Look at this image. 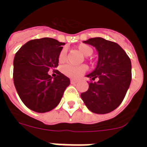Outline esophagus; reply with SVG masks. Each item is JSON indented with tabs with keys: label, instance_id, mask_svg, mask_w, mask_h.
<instances>
[{
	"label": "esophagus",
	"instance_id": "obj_1",
	"mask_svg": "<svg viewBox=\"0 0 147 147\" xmlns=\"http://www.w3.org/2000/svg\"><path fill=\"white\" fill-rule=\"evenodd\" d=\"M78 82V80H71V84H76Z\"/></svg>",
	"mask_w": 147,
	"mask_h": 147
}]
</instances>
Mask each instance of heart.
<instances>
[{"instance_id": "heart-1", "label": "heart", "mask_w": 147, "mask_h": 147, "mask_svg": "<svg viewBox=\"0 0 147 147\" xmlns=\"http://www.w3.org/2000/svg\"><path fill=\"white\" fill-rule=\"evenodd\" d=\"M77 49L80 51H81L85 57H89L91 55L93 52V48L89 45L82 43L77 46ZM66 54H67V50L65 49H62L60 51L58 57V59L59 62H63L66 59ZM87 67L85 65H65L62 66V72L66 75L67 76H69L71 78H79L86 72Z\"/></svg>"}]
</instances>
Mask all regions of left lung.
Returning <instances> with one entry per match:
<instances>
[{
    "mask_svg": "<svg viewBox=\"0 0 147 147\" xmlns=\"http://www.w3.org/2000/svg\"><path fill=\"white\" fill-rule=\"evenodd\" d=\"M83 42L96 49L98 59L94 71L87 75L91 82L88 90L81 93V97L91 112L108 113L121 105L130 85V59L116 42L102 37L90 38ZM96 78L99 81L93 83L92 80Z\"/></svg>",
    "mask_w": 147,
    "mask_h": 147,
    "instance_id": "1",
    "label": "left lung"
}]
</instances>
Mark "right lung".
Here are the masks:
<instances>
[{"label": "right lung", "mask_w": 147, "mask_h": 147, "mask_svg": "<svg viewBox=\"0 0 147 147\" xmlns=\"http://www.w3.org/2000/svg\"><path fill=\"white\" fill-rule=\"evenodd\" d=\"M65 42L44 37L32 40L22 46L14 58L13 80L22 102L30 110L45 113L61 101L69 78L56 70L53 79L48 74L58 66L59 54Z\"/></svg>", "instance_id": "obj_1"}]
</instances>
